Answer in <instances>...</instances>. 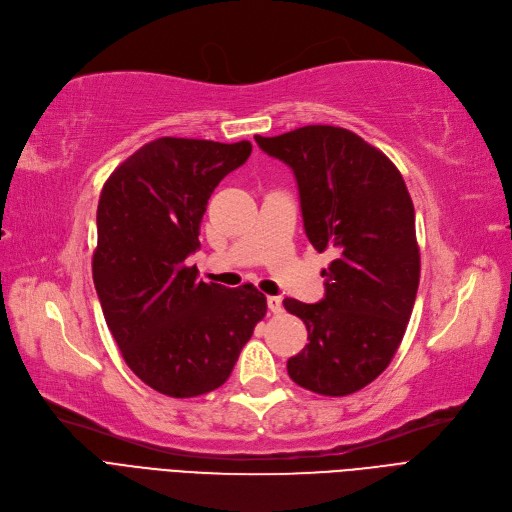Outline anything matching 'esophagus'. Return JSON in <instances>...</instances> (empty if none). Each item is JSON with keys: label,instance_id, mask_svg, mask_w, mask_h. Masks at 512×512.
Wrapping results in <instances>:
<instances>
[{"label": "esophagus", "instance_id": "esophagus-1", "mask_svg": "<svg viewBox=\"0 0 512 512\" xmlns=\"http://www.w3.org/2000/svg\"><path fill=\"white\" fill-rule=\"evenodd\" d=\"M268 307L272 314H280L282 311V299L280 297H268Z\"/></svg>", "mask_w": 512, "mask_h": 512}]
</instances>
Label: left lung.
<instances>
[{
	"instance_id": "1",
	"label": "left lung",
	"mask_w": 512,
	"mask_h": 512,
	"mask_svg": "<svg viewBox=\"0 0 512 512\" xmlns=\"http://www.w3.org/2000/svg\"><path fill=\"white\" fill-rule=\"evenodd\" d=\"M255 142L293 169L314 249L337 253L322 272V301L284 299L309 341L286 362L288 376L320 395L360 391L391 364L418 291L420 253L404 177L379 148L343 127L305 125Z\"/></svg>"
}]
</instances>
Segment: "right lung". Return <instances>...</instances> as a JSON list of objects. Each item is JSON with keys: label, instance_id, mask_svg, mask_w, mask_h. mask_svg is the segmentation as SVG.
I'll return each instance as SVG.
<instances>
[{"label": "right lung", "instance_id": "right-lung-1", "mask_svg": "<svg viewBox=\"0 0 512 512\" xmlns=\"http://www.w3.org/2000/svg\"><path fill=\"white\" fill-rule=\"evenodd\" d=\"M251 142L159 138L106 180L92 259L96 293L125 364L169 397H196L228 381L268 303L253 284L196 278L207 203L251 157Z\"/></svg>", "mask_w": 512, "mask_h": 512}]
</instances>
